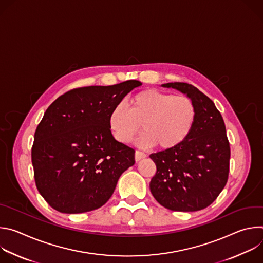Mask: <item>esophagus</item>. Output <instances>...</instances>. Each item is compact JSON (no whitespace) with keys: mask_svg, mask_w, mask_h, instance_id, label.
<instances>
[{"mask_svg":"<svg viewBox=\"0 0 263 263\" xmlns=\"http://www.w3.org/2000/svg\"><path fill=\"white\" fill-rule=\"evenodd\" d=\"M145 157V154L140 151H135V161H139Z\"/></svg>","mask_w":263,"mask_h":263,"instance_id":"1","label":"esophagus"}]
</instances>
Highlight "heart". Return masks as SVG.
<instances>
[{
    "instance_id": "1",
    "label": "heart",
    "mask_w": 263,
    "mask_h": 263,
    "mask_svg": "<svg viewBox=\"0 0 263 263\" xmlns=\"http://www.w3.org/2000/svg\"><path fill=\"white\" fill-rule=\"evenodd\" d=\"M129 106L117 105L108 118L112 134L123 143L131 141L143 128L139 144H156L161 151H170L187 139L197 121V107L187 96L145 89L134 95Z\"/></svg>"
}]
</instances>
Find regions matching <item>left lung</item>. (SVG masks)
Segmentation results:
<instances>
[{"label": "left lung", "instance_id": "obj_1", "mask_svg": "<svg viewBox=\"0 0 263 263\" xmlns=\"http://www.w3.org/2000/svg\"><path fill=\"white\" fill-rule=\"evenodd\" d=\"M161 86L190 97L197 107V121L178 147L149 155L157 168L149 190L170 210L198 211L213 203L228 181L230 144L226 126L214 103L197 87L183 82Z\"/></svg>", "mask_w": 263, "mask_h": 263}]
</instances>
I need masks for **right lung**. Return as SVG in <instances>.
<instances>
[{
    "mask_svg": "<svg viewBox=\"0 0 263 263\" xmlns=\"http://www.w3.org/2000/svg\"><path fill=\"white\" fill-rule=\"evenodd\" d=\"M140 85L128 80L74 88L46 110L31 156L37 190L52 208L82 213L110 199L121 175L135 163V151L112 136L109 114Z\"/></svg>",
    "mask_w": 263,
    "mask_h": 263,
    "instance_id": "obj_1",
    "label": "right lung"
}]
</instances>
